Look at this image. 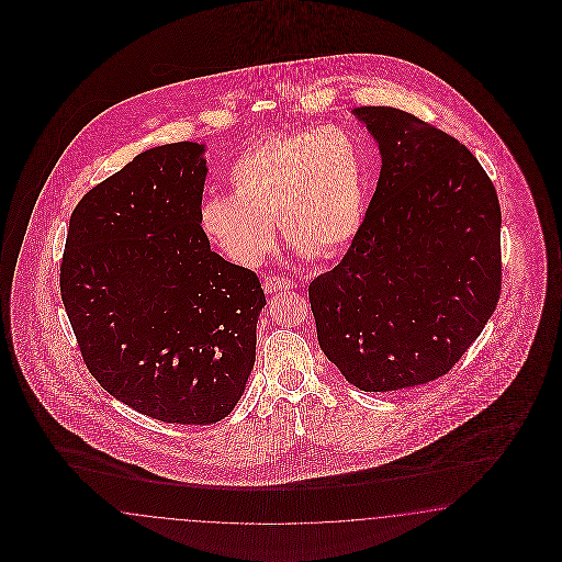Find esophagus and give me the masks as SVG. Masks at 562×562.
Instances as JSON below:
<instances>
[{"mask_svg": "<svg viewBox=\"0 0 562 562\" xmlns=\"http://www.w3.org/2000/svg\"><path fill=\"white\" fill-rule=\"evenodd\" d=\"M294 286H296V282L290 280V278H284V276H268L263 280V290L268 294H276V292H282V290L294 289Z\"/></svg>", "mask_w": 562, "mask_h": 562, "instance_id": "esophagus-1", "label": "esophagus"}]
</instances>
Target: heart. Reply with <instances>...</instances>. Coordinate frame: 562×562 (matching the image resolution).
I'll return each instance as SVG.
<instances>
[{
  "instance_id": "obj_1",
  "label": "heart",
  "mask_w": 562,
  "mask_h": 562,
  "mask_svg": "<svg viewBox=\"0 0 562 562\" xmlns=\"http://www.w3.org/2000/svg\"><path fill=\"white\" fill-rule=\"evenodd\" d=\"M231 193L202 204L205 235L243 266L272 249L276 221L303 256L341 254L364 216L367 167L358 137L322 125L257 139L228 169Z\"/></svg>"
}]
</instances>
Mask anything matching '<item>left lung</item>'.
Returning a JSON list of instances; mask_svg holds the SVG:
<instances>
[{
	"label": "left lung",
	"mask_w": 562,
	"mask_h": 562,
	"mask_svg": "<svg viewBox=\"0 0 562 562\" xmlns=\"http://www.w3.org/2000/svg\"><path fill=\"white\" fill-rule=\"evenodd\" d=\"M381 175L331 272L308 284L317 338L348 383L395 392L453 369L501 296V205L476 156L393 106H358Z\"/></svg>",
	"instance_id": "1"
}]
</instances>
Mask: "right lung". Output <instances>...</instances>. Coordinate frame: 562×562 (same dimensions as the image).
I'll return each instance as SVG.
<instances>
[{
	"instance_id": "obj_1",
	"label": "right lung",
	"mask_w": 562,
	"mask_h": 562,
	"mask_svg": "<svg viewBox=\"0 0 562 562\" xmlns=\"http://www.w3.org/2000/svg\"><path fill=\"white\" fill-rule=\"evenodd\" d=\"M205 175L195 142L137 154L74 207L59 270L90 374L170 425H214L237 406L266 305L256 272L210 249Z\"/></svg>"
}]
</instances>
